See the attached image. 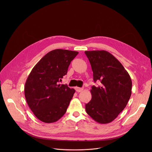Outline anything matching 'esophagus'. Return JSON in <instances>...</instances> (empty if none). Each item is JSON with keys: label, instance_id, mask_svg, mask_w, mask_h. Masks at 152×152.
Listing matches in <instances>:
<instances>
[{"label": "esophagus", "instance_id": "1", "mask_svg": "<svg viewBox=\"0 0 152 152\" xmlns=\"http://www.w3.org/2000/svg\"><path fill=\"white\" fill-rule=\"evenodd\" d=\"M75 90L77 92L79 93V92H81L83 89L82 88H79V87H77V86H76L75 87Z\"/></svg>", "mask_w": 152, "mask_h": 152}]
</instances>
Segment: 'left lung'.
<instances>
[{
	"label": "left lung",
	"instance_id": "left-lung-1",
	"mask_svg": "<svg viewBox=\"0 0 152 152\" xmlns=\"http://www.w3.org/2000/svg\"><path fill=\"white\" fill-rule=\"evenodd\" d=\"M99 86H93L92 96L85 110L94 120L107 124L115 120L124 109L132 93V80L120 61L105 50L85 51Z\"/></svg>",
	"mask_w": 152,
	"mask_h": 152
}]
</instances>
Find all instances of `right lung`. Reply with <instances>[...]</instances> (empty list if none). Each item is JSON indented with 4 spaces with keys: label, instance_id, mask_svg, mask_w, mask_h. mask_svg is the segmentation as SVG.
<instances>
[{
    "label": "right lung",
    "instance_id": "right-lung-1",
    "mask_svg": "<svg viewBox=\"0 0 152 152\" xmlns=\"http://www.w3.org/2000/svg\"><path fill=\"white\" fill-rule=\"evenodd\" d=\"M79 52L55 49L43 56L32 69L25 86L27 103L42 122L53 123L66 113L75 90L59 82Z\"/></svg>",
    "mask_w": 152,
    "mask_h": 152
}]
</instances>
